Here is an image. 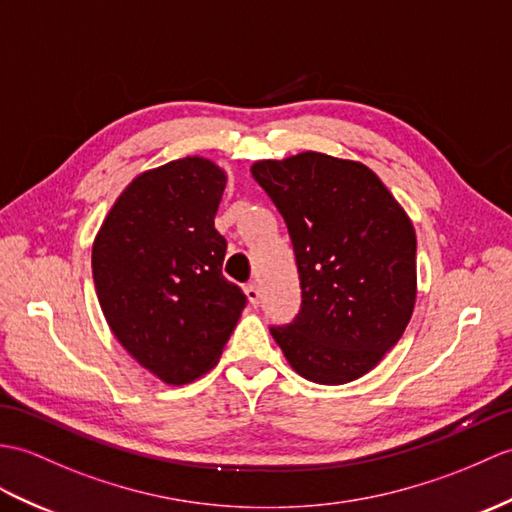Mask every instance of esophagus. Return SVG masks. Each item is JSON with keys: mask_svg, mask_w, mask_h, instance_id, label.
<instances>
[{"mask_svg": "<svg viewBox=\"0 0 512 512\" xmlns=\"http://www.w3.org/2000/svg\"><path fill=\"white\" fill-rule=\"evenodd\" d=\"M244 290H246V296H248V301H251V305H257V303H259V288H257V283H248Z\"/></svg>", "mask_w": 512, "mask_h": 512, "instance_id": "1", "label": "esophagus"}]
</instances>
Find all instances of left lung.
Returning <instances> with one entry per match:
<instances>
[{"label":"left lung","instance_id":"left-lung-1","mask_svg":"<svg viewBox=\"0 0 512 512\" xmlns=\"http://www.w3.org/2000/svg\"><path fill=\"white\" fill-rule=\"evenodd\" d=\"M251 172L285 220L301 279L299 314L270 334L310 382H353L410 323L417 296L412 222L362 163L303 152L259 161Z\"/></svg>","mask_w":512,"mask_h":512}]
</instances>
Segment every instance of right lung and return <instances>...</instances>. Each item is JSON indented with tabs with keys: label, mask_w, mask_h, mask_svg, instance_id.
Instances as JSON below:
<instances>
[{
	"label": "right lung",
	"mask_w": 512,
	"mask_h": 512,
	"mask_svg": "<svg viewBox=\"0 0 512 512\" xmlns=\"http://www.w3.org/2000/svg\"><path fill=\"white\" fill-rule=\"evenodd\" d=\"M227 176L187 157L130 183L93 242V281L115 338L165 384L218 362L246 307L222 275L227 240L213 227Z\"/></svg>",
	"instance_id": "obj_1"
}]
</instances>
